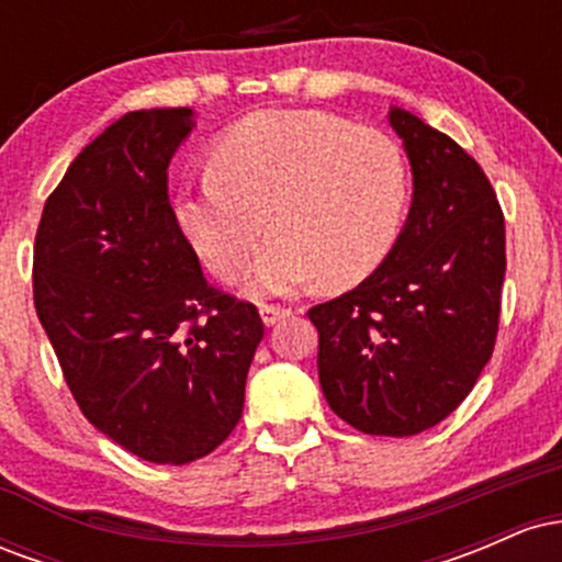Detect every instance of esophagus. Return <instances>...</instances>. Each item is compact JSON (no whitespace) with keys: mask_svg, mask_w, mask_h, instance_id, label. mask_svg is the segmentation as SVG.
Wrapping results in <instances>:
<instances>
[{"mask_svg":"<svg viewBox=\"0 0 562 562\" xmlns=\"http://www.w3.org/2000/svg\"><path fill=\"white\" fill-rule=\"evenodd\" d=\"M293 314L290 306H280V303H261V319L263 325H277L280 319H285Z\"/></svg>","mask_w":562,"mask_h":562,"instance_id":"obj_1","label":"esophagus"}]
</instances>
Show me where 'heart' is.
<instances>
[{
  "instance_id": "1",
  "label": "heart",
  "mask_w": 562,
  "mask_h": 562,
  "mask_svg": "<svg viewBox=\"0 0 562 562\" xmlns=\"http://www.w3.org/2000/svg\"><path fill=\"white\" fill-rule=\"evenodd\" d=\"M409 166L378 128L322 111H263L216 142L211 173L187 187L177 218L214 272L290 293L322 277L353 285L375 272L402 232Z\"/></svg>"
}]
</instances>
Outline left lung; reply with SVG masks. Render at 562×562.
<instances>
[{
    "label": "left lung",
    "instance_id": "obj_1",
    "mask_svg": "<svg viewBox=\"0 0 562 562\" xmlns=\"http://www.w3.org/2000/svg\"><path fill=\"white\" fill-rule=\"evenodd\" d=\"M391 126L415 177L409 218L375 272L308 319L330 409L362 434L402 438L449 417L492 359L507 256L479 160L398 108Z\"/></svg>",
    "mask_w": 562,
    "mask_h": 562
}]
</instances>
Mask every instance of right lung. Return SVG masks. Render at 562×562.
Returning <instances> with one entry per match:
<instances>
[{
    "label": "right lung",
    "instance_id": "1",
    "mask_svg": "<svg viewBox=\"0 0 562 562\" xmlns=\"http://www.w3.org/2000/svg\"><path fill=\"white\" fill-rule=\"evenodd\" d=\"M190 108L134 111L81 150L42 211L34 306L97 430L139 460L184 465L243 417L259 308L205 282L169 203Z\"/></svg>",
    "mask_w": 562,
    "mask_h": 562
}]
</instances>
